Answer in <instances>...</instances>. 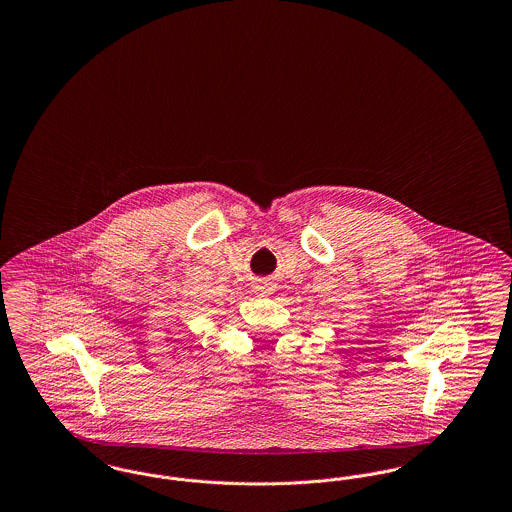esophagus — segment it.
Masks as SVG:
<instances>
[{"label": "esophagus", "mask_w": 512, "mask_h": 512, "mask_svg": "<svg viewBox=\"0 0 512 512\" xmlns=\"http://www.w3.org/2000/svg\"><path fill=\"white\" fill-rule=\"evenodd\" d=\"M272 292H274V284H272L268 278H259V280L255 282V293H259V295H270Z\"/></svg>", "instance_id": "obj_1"}]
</instances>
